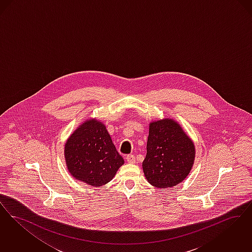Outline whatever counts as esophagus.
Listing matches in <instances>:
<instances>
[{"label":"esophagus","instance_id":"esophagus-1","mask_svg":"<svg viewBox=\"0 0 252 252\" xmlns=\"http://www.w3.org/2000/svg\"><path fill=\"white\" fill-rule=\"evenodd\" d=\"M125 158H126V160H127V162L130 163V164H134V163H135V157H134V155L130 154V155H127Z\"/></svg>","mask_w":252,"mask_h":252}]
</instances>
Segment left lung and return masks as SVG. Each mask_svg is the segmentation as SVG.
<instances>
[{
	"mask_svg": "<svg viewBox=\"0 0 252 252\" xmlns=\"http://www.w3.org/2000/svg\"><path fill=\"white\" fill-rule=\"evenodd\" d=\"M195 157V144L177 121L165 118L150 123L142 167L152 186L168 188L181 184L190 173Z\"/></svg>",
	"mask_w": 252,
	"mask_h": 252,
	"instance_id": "1",
	"label": "left lung"
}]
</instances>
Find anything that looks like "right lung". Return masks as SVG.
I'll return each mask as SVG.
<instances>
[{"label":"right lung","mask_w":252,"mask_h":252,"mask_svg":"<svg viewBox=\"0 0 252 252\" xmlns=\"http://www.w3.org/2000/svg\"><path fill=\"white\" fill-rule=\"evenodd\" d=\"M64 146L68 172L75 180L88 186L106 185L124 164L106 126L97 119L83 121Z\"/></svg>","instance_id":"add662e5"}]
</instances>
